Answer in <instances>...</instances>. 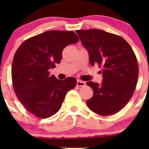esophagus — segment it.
<instances>
[{
	"mask_svg": "<svg viewBox=\"0 0 149 149\" xmlns=\"http://www.w3.org/2000/svg\"><path fill=\"white\" fill-rule=\"evenodd\" d=\"M85 85V83L84 81H82L81 80H79L77 81V86L78 87H83Z\"/></svg>",
	"mask_w": 149,
	"mask_h": 149,
	"instance_id": "1",
	"label": "esophagus"
}]
</instances>
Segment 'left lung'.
Returning <instances> with one entry per match:
<instances>
[{
    "mask_svg": "<svg viewBox=\"0 0 149 149\" xmlns=\"http://www.w3.org/2000/svg\"><path fill=\"white\" fill-rule=\"evenodd\" d=\"M77 33L88 51L91 66L97 64L102 70V84L86 83L93 91L87 107L100 115H113L127 104L135 90L138 76L136 55L119 35L97 29L79 30Z\"/></svg>",
    "mask_w": 149,
    "mask_h": 149,
    "instance_id": "8db88e82",
    "label": "left lung"
}]
</instances>
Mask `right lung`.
<instances>
[{
  "label": "right lung",
  "mask_w": 149,
  "mask_h": 149,
  "mask_svg": "<svg viewBox=\"0 0 149 149\" xmlns=\"http://www.w3.org/2000/svg\"><path fill=\"white\" fill-rule=\"evenodd\" d=\"M73 31L49 30L28 38L16 51L11 68L14 91L24 107L36 117H52L62 107L76 79H56L49 70L56 67L66 46L78 42Z\"/></svg>",
  "instance_id": "1"
}]
</instances>
